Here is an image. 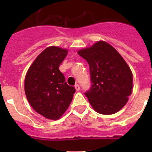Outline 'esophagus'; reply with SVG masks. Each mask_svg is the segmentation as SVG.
I'll use <instances>...</instances> for the list:
<instances>
[{
  "mask_svg": "<svg viewBox=\"0 0 152 152\" xmlns=\"http://www.w3.org/2000/svg\"><path fill=\"white\" fill-rule=\"evenodd\" d=\"M75 89H76V91H79V90H80V87H79V85H75Z\"/></svg>",
  "mask_w": 152,
  "mask_h": 152,
  "instance_id": "1",
  "label": "esophagus"
}]
</instances>
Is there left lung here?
Instances as JSON below:
<instances>
[{"label": "left lung", "mask_w": 152, "mask_h": 152, "mask_svg": "<svg viewBox=\"0 0 152 152\" xmlns=\"http://www.w3.org/2000/svg\"><path fill=\"white\" fill-rule=\"evenodd\" d=\"M77 53L90 65L92 87L85 96L93 110L103 115L121 110L133 88L132 72L121 55L102 40Z\"/></svg>", "instance_id": "left-lung-1"}]
</instances>
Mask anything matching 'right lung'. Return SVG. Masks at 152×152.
Returning a JSON list of instances; mask_svg holds the SVG:
<instances>
[{
    "label": "right lung",
    "mask_w": 152,
    "mask_h": 152,
    "mask_svg": "<svg viewBox=\"0 0 152 152\" xmlns=\"http://www.w3.org/2000/svg\"><path fill=\"white\" fill-rule=\"evenodd\" d=\"M68 50L49 46L41 52L27 70L24 89L32 108L49 120L60 118L71 103L76 90L65 82L59 67Z\"/></svg>",
    "instance_id": "obj_1"
}]
</instances>
